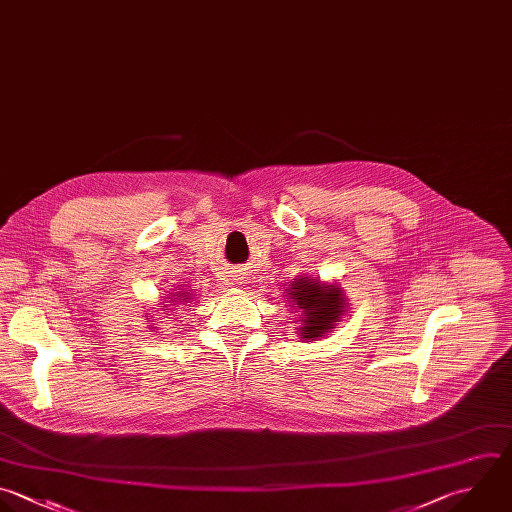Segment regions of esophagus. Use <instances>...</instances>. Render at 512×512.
Segmentation results:
<instances>
[{"mask_svg": "<svg viewBox=\"0 0 512 512\" xmlns=\"http://www.w3.org/2000/svg\"><path fill=\"white\" fill-rule=\"evenodd\" d=\"M234 280H238V284H244V282H242L244 278H234Z\"/></svg>", "mask_w": 512, "mask_h": 512, "instance_id": "obj_1", "label": "esophagus"}]
</instances>
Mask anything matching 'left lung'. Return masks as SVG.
Wrapping results in <instances>:
<instances>
[{
  "instance_id": "1",
  "label": "left lung",
  "mask_w": 512,
  "mask_h": 512,
  "mask_svg": "<svg viewBox=\"0 0 512 512\" xmlns=\"http://www.w3.org/2000/svg\"><path fill=\"white\" fill-rule=\"evenodd\" d=\"M288 296L302 310L300 338L316 340L340 322L344 314V294L338 286H324L314 278H298L292 282Z\"/></svg>"
}]
</instances>
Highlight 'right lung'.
<instances>
[{
    "label": "right lung",
    "instance_id": "right-lung-1",
    "mask_svg": "<svg viewBox=\"0 0 512 512\" xmlns=\"http://www.w3.org/2000/svg\"><path fill=\"white\" fill-rule=\"evenodd\" d=\"M178 300H190V292H180Z\"/></svg>",
    "mask_w": 512,
    "mask_h": 512
}]
</instances>
